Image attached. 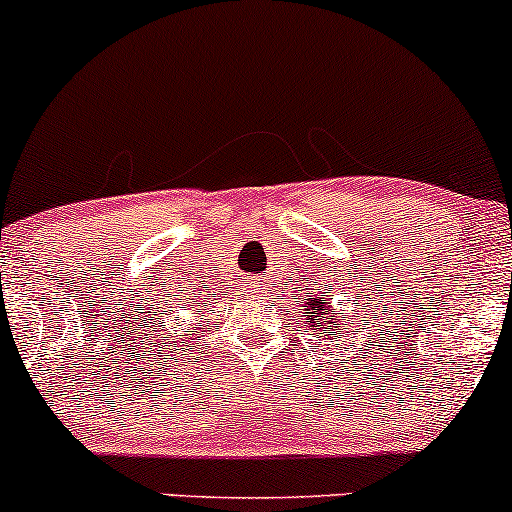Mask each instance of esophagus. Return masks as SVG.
Segmentation results:
<instances>
[{
  "instance_id": "esophagus-1",
  "label": "esophagus",
  "mask_w": 512,
  "mask_h": 512,
  "mask_svg": "<svg viewBox=\"0 0 512 512\" xmlns=\"http://www.w3.org/2000/svg\"><path fill=\"white\" fill-rule=\"evenodd\" d=\"M249 292H251V290H249Z\"/></svg>"
}]
</instances>
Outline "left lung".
<instances>
[{
	"label": "left lung",
	"instance_id": "obj_1",
	"mask_svg": "<svg viewBox=\"0 0 512 512\" xmlns=\"http://www.w3.org/2000/svg\"><path fill=\"white\" fill-rule=\"evenodd\" d=\"M309 297V308L313 309L312 313L304 312V317H312V321H309V324H317V319H314V317H324V309H329V314H331V302H326V297H319V300H317V297H312V295H307ZM324 319H329V317H324ZM331 324V329L329 331H324L326 333V336H329V341H331V336H336V329H338V326H333V324H336V321H321V324H319V329H326V326H329Z\"/></svg>",
	"mask_w": 512,
	"mask_h": 512
}]
</instances>
